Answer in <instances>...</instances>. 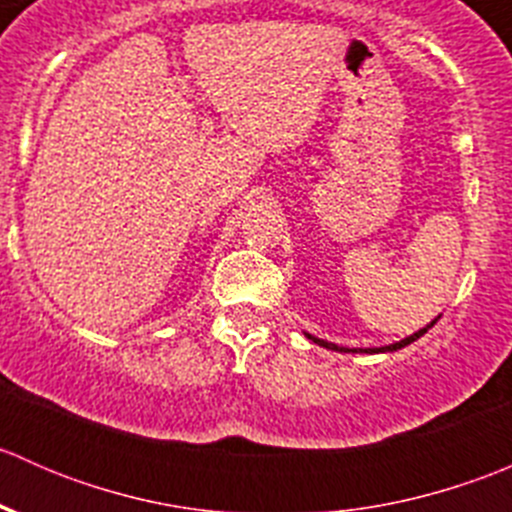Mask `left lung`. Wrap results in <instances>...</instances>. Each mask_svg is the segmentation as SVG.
I'll return each mask as SVG.
<instances>
[{"label": "left lung", "instance_id": "left-lung-1", "mask_svg": "<svg viewBox=\"0 0 512 512\" xmlns=\"http://www.w3.org/2000/svg\"><path fill=\"white\" fill-rule=\"evenodd\" d=\"M433 327V322L428 324L426 329H418L416 334H411V337H406V339H401V342H396V344H391V347H381V349H359V352H396V349H401V347H406V344H411V342H416L418 337H423V334L428 332V329ZM309 339H314V342L317 344H322V347H327V349H334V352H356V349H344V347H337V344H329V342H322V339H317V337H309Z\"/></svg>", "mask_w": 512, "mask_h": 512}]
</instances>
